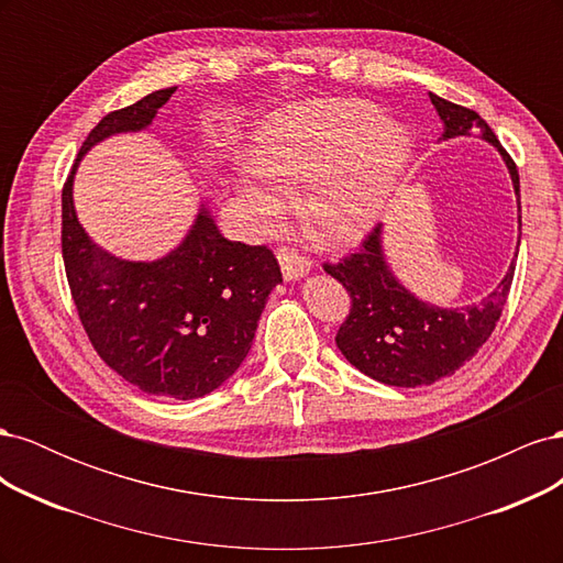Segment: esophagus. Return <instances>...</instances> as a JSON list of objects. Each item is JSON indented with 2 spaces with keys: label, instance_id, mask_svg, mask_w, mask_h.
Segmentation results:
<instances>
[{
  "label": "esophagus",
  "instance_id": "1",
  "mask_svg": "<svg viewBox=\"0 0 563 563\" xmlns=\"http://www.w3.org/2000/svg\"><path fill=\"white\" fill-rule=\"evenodd\" d=\"M277 258H279L282 275H284V279H286V282L302 279V277L308 275V272H310V263L305 261V258H300V255H298V253H294V251L282 249V251L277 253Z\"/></svg>",
  "mask_w": 563,
  "mask_h": 563
}]
</instances>
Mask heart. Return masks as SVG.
<instances>
[{
  "label": "heart",
  "mask_w": 563,
  "mask_h": 563,
  "mask_svg": "<svg viewBox=\"0 0 563 563\" xmlns=\"http://www.w3.org/2000/svg\"><path fill=\"white\" fill-rule=\"evenodd\" d=\"M251 166L234 192L258 228L288 211L300 191V216L317 242L347 249L380 225L413 164V141L366 100L323 98L267 114L253 133Z\"/></svg>",
  "instance_id": "b5f03b06"
}]
</instances>
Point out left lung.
Wrapping results in <instances>:
<instances>
[{
	"instance_id": "1",
	"label": "left lung",
	"mask_w": 563,
	"mask_h": 563,
	"mask_svg": "<svg viewBox=\"0 0 563 563\" xmlns=\"http://www.w3.org/2000/svg\"><path fill=\"white\" fill-rule=\"evenodd\" d=\"M432 106L444 124L439 141L476 135L498 150L517 197V223L521 230L519 172L496 133L474 110L455 106L430 93ZM517 236V251L519 253ZM333 279L345 286L352 298L350 317L343 321L335 345L345 360L364 376L391 387L432 385L470 362L479 352L503 314L509 286L515 279V258L500 284L479 302L463 308H439L399 282L389 267L383 244V225L371 232L362 251L338 265H323Z\"/></svg>"
}]
</instances>
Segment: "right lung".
Segmentation results:
<instances>
[{"instance_id": "right-lung-1", "label": "right lung", "mask_w": 563, "mask_h": 563, "mask_svg": "<svg viewBox=\"0 0 563 563\" xmlns=\"http://www.w3.org/2000/svg\"><path fill=\"white\" fill-rule=\"evenodd\" d=\"M176 87L110 112L84 141L63 187V261L91 345L147 395L197 399L223 385L253 345L282 272L265 246L220 234L201 201L180 244L157 261H126L96 244L75 209L79 162L112 135L152 126Z\"/></svg>"}]
</instances>
